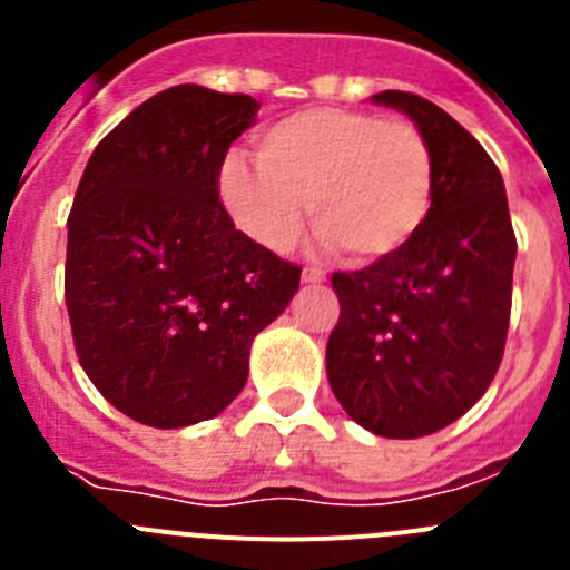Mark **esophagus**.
<instances>
[{
	"label": "esophagus",
	"instance_id": "34e87169",
	"mask_svg": "<svg viewBox=\"0 0 570 570\" xmlns=\"http://www.w3.org/2000/svg\"><path fill=\"white\" fill-rule=\"evenodd\" d=\"M302 282L305 285H320V282H325V271L316 268V265H305L302 268Z\"/></svg>",
	"mask_w": 570,
	"mask_h": 570
}]
</instances>
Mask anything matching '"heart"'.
Segmentation results:
<instances>
[{
    "label": "heart",
    "instance_id": "1",
    "mask_svg": "<svg viewBox=\"0 0 570 570\" xmlns=\"http://www.w3.org/2000/svg\"><path fill=\"white\" fill-rule=\"evenodd\" d=\"M436 163L416 125L365 110L308 108L256 139V159L225 156L219 199L242 234L285 250L305 223L322 248L360 262L400 254L434 205Z\"/></svg>",
    "mask_w": 570,
    "mask_h": 570
}]
</instances>
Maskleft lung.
<instances>
[{
	"label": "left lung",
	"instance_id": "8db88e82",
	"mask_svg": "<svg viewBox=\"0 0 570 570\" xmlns=\"http://www.w3.org/2000/svg\"><path fill=\"white\" fill-rule=\"evenodd\" d=\"M371 102L405 114L431 142L434 205L400 254L331 276L342 314L325 365L356 425L416 440L460 420L500 367L517 236L500 168L454 116L407 90Z\"/></svg>",
	"mask_w": 570,
	"mask_h": 570
}]
</instances>
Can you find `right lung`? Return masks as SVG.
Returning a JSON list of instances; mask_svg holds the SVG:
<instances>
[{
	"label": "right lung",
	"instance_id": "obj_1",
	"mask_svg": "<svg viewBox=\"0 0 570 570\" xmlns=\"http://www.w3.org/2000/svg\"><path fill=\"white\" fill-rule=\"evenodd\" d=\"M259 102L176 85L97 145L68 216L65 302L85 374L130 420L185 428L248 382L254 336L299 268L234 228L219 203L230 142Z\"/></svg>",
	"mask_w": 570,
	"mask_h": 570
}]
</instances>
